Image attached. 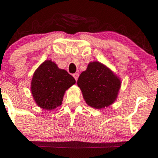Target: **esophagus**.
Masks as SVG:
<instances>
[{"label":"esophagus","instance_id":"obj_1","mask_svg":"<svg viewBox=\"0 0 158 158\" xmlns=\"http://www.w3.org/2000/svg\"><path fill=\"white\" fill-rule=\"evenodd\" d=\"M73 77L75 78V81H77V78H78V77H79V74L78 73H74L73 75Z\"/></svg>","mask_w":158,"mask_h":158}]
</instances>
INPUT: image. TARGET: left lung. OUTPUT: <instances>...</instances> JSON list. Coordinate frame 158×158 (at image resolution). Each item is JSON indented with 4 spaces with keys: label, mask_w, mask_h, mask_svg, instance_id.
Masks as SVG:
<instances>
[{
    "label": "left lung",
    "mask_w": 158,
    "mask_h": 158,
    "mask_svg": "<svg viewBox=\"0 0 158 158\" xmlns=\"http://www.w3.org/2000/svg\"><path fill=\"white\" fill-rule=\"evenodd\" d=\"M77 83L86 103L93 108L102 109L117 100L122 82L106 65L93 61L81 73Z\"/></svg>",
    "instance_id": "8db88e82"
}]
</instances>
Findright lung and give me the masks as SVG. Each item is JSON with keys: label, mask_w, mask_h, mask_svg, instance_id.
Instances as JSON below:
<instances>
[{"label": "right lung", "mask_w": 158, "mask_h": 158, "mask_svg": "<svg viewBox=\"0 0 158 158\" xmlns=\"http://www.w3.org/2000/svg\"><path fill=\"white\" fill-rule=\"evenodd\" d=\"M75 83V80L51 60H45L34 72L31 91L36 104L51 110L61 106L65 91Z\"/></svg>", "instance_id": "add662e5"}]
</instances>
